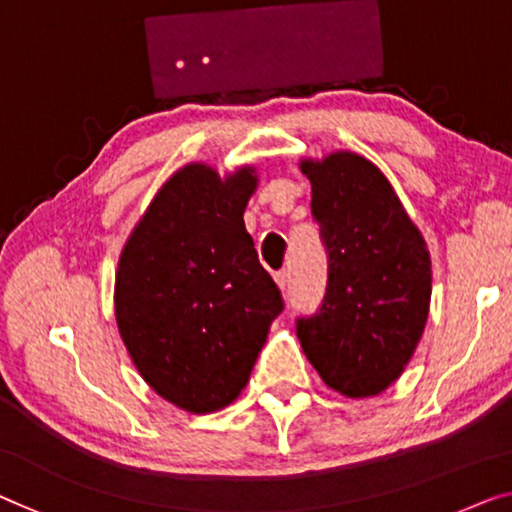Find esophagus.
<instances>
[{
	"instance_id": "obj_1",
	"label": "esophagus",
	"mask_w": 512,
	"mask_h": 512,
	"mask_svg": "<svg viewBox=\"0 0 512 512\" xmlns=\"http://www.w3.org/2000/svg\"><path fill=\"white\" fill-rule=\"evenodd\" d=\"M273 280H276V285L280 287V292L285 294L287 287H289V271L287 269L276 271V273H273Z\"/></svg>"
}]
</instances>
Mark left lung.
Segmentation results:
<instances>
[{
  "mask_svg": "<svg viewBox=\"0 0 512 512\" xmlns=\"http://www.w3.org/2000/svg\"><path fill=\"white\" fill-rule=\"evenodd\" d=\"M312 216L329 250V287L317 315L296 322L303 354L324 384L372 398L398 379L425 331L430 250L391 181L354 151L303 158Z\"/></svg>",
  "mask_w": 512,
  "mask_h": 512,
  "instance_id": "8db88e82",
  "label": "left lung"
}]
</instances>
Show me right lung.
I'll return each instance as SVG.
<instances>
[{"label":"right lung","mask_w":512,"mask_h":512,"mask_svg":"<svg viewBox=\"0 0 512 512\" xmlns=\"http://www.w3.org/2000/svg\"><path fill=\"white\" fill-rule=\"evenodd\" d=\"M257 181L250 165L225 177L183 165L119 255L114 317L126 352L160 398L190 414L239 398L282 312L243 223Z\"/></svg>","instance_id":"right-lung-1"}]
</instances>
